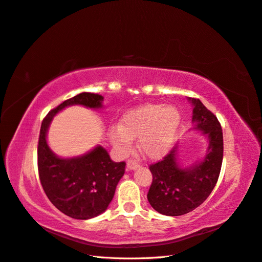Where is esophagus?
Returning a JSON list of instances; mask_svg holds the SVG:
<instances>
[{
	"label": "esophagus",
	"instance_id": "obj_1",
	"mask_svg": "<svg viewBox=\"0 0 262 262\" xmlns=\"http://www.w3.org/2000/svg\"><path fill=\"white\" fill-rule=\"evenodd\" d=\"M137 168H139V164L136 161H134L132 159L127 161V169H128V170H135Z\"/></svg>",
	"mask_w": 262,
	"mask_h": 262
}]
</instances>
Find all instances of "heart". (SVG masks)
<instances>
[{"label":"heart","instance_id":"heart-1","mask_svg":"<svg viewBox=\"0 0 262 262\" xmlns=\"http://www.w3.org/2000/svg\"><path fill=\"white\" fill-rule=\"evenodd\" d=\"M181 123L180 112L173 105L146 104L134 108L119 121L118 128L110 133L111 140L119 152H128L133 138L148 158H159L172 144Z\"/></svg>","mask_w":262,"mask_h":262}]
</instances>
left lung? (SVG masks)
Listing matches in <instances>:
<instances>
[{
  "instance_id": "1",
  "label": "left lung",
  "mask_w": 262,
  "mask_h": 262,
  "mask_svg": "<svg viewBox=\"0 0 262 262\" xmlns=\"http://www.w3.org/2000/svg\"><path fill=\"white\" fill-rule=\"evenodd\" d=\"M193 104L194 129L208 140L203 160L183 168L179 163L178 146L161 161L150 164L152 183L147 199L157 212L180 216L195 210L208 198L219 180L224 152L223 132L216 117L199 99L189 98Z\"/></svg>"
}]
</instances>
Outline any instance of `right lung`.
Returning <instances> with one entry per match:
<instances>
[{
    "mask_svg": "<svg viewBox=\"0 0 262 262\" xmlns=\"http://www.w3.org/2000/svg\"><path fill=\"white\" fill-rule=\"evenodd\" d=\"M103 96L83 92L62 102L43 118L38 149V173L42 189L59 211L76 220H89L105 212L116 185L125 173L126 163L114 162L102 146L90 152L60 158L47 144V132L54 116L67 106L101 108Z\"/></svg>",
    "mask_w": 262,
    "mask_h": 262,
    "instance_id": "add662e5",
    "label": "right lung"
}]
</instances>
